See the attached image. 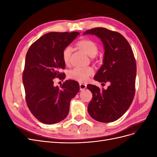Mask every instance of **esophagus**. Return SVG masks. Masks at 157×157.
<instances>
[{"label": "esophagus", "instance_id": "1", "mask_svg": "<svg viewBox=\"0 0 157 157\" xmlns=\"http://www.w3.org/2000/svg\"><path fill=\"white\" fill-rule=\"evenodd\" d=\"M86 88V84L80 83V90H83Z\"/></svg>", "mask_w": 157, "mask_h": 157}]
</instances>
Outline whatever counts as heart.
Instances as JSON below:
<instances>
[{
    "label": "heart",
    "mask_w": 157,
    "mask_h": 157,
    "mask_svg": "<svg viewBox=\"0 0 157 157\" xmlns=\"http://www.w3.org/2000/svg\"><path fill=\"white\" fill-rule=\"evenodd\" d=\"M77 45L80 49H82L85 53L90 57L96 56L98 52V45L96 42L90 39H82L79 40ZM72 49L70 46L64 48L62 52V58L65 65H69L70 63L71 55ZM94 74V69L91 67H76L69 72V77L78 82H84Z\"/></svg>",
    "instance_id": "obj_1"
}]
</instances>
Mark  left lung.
<instances>
[{"mask_svg":"<svg viewBox=\"0 0 157 157\" xmlns=\"http://www.w3.org/2000/svg\"><path fill=\"white\" fill-rule=\"evenodd\" d=\"M96 35L104 47L103 65L94 79L109 82L107 90L95 85L87 88L93 97L88 106L89 115L101 122H111L121 118L129 109L135 94L136 63L130 44L120 33L106 28L96 27L83 35Z\"/></svg>","mask_w":157,"mask_h":157,"instance_id":"left-lung-1","label":"left lung"}]
</instances>
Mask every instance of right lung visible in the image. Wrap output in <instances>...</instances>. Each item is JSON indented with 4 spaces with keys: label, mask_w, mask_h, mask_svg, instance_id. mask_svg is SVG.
<instances>
[{
    "label": "right lung",
    "mask_w": 157,
    "mask_h": 157,
    "mask_svg": "<svg viewBox=\"0 0 157 157\" xmlns=\"http://www.w3.org/2000/svg\"><path fill=\"white\" fill-rule=\"evenodd\" d=\"M79 35L78 32L46 33L27 51L23 73L27 105L33 116L44 124L65 119L71 99L80 90L78 83L72 80H66L60 88L54 85L56 77H65L61 73L65 67L63 50Z\"/></svg>",
    "instance_id": "add662e5"
}]
</instances>
